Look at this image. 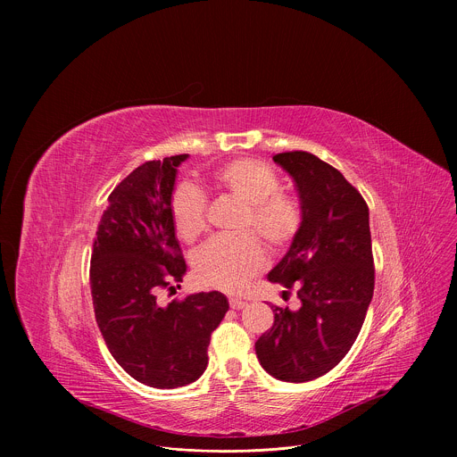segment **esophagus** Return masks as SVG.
Here are the masks:
<instances>
[{"label":"esophagus","instance_id":"esophagus-1","mask_svg":"<svg viewBox=\"0 0 457 457\" xmlns=\"http://www.w3.org/2000/svg\"><path fill=\"white\" fill-rule=\"evenodd\" d=\"M229 305H231V309H244L247 305V302L238 300V298H229Z\"/></svg>","mask_w":457,"mask_h":457}]
</instances>
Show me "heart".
Here are the masks:
<instances>
[{
	"label": "heart",
	"mask_w": 457,
	"mask_h": 457,
	"mask_svg": "<svg viewBox=\"0 0 457 457\" xmlns=\"http://www.w3.org/2000/svg\"><path fill=\"white\" fill-rule=\"evenodd\" d=\"M220 193L244 204L240 229H253L271 247L289 245L302 228V210L293 197L280 193L277 173L256 159H237L212 175ZM206 195L191 184L175 187L170 203L175 231L186 242L197 240L208 226ZM266 264V251L256 237H217L195 254V273L208 286L238 293Z\"/></svg>",
	"instance_id": "1"
}]
</instances>
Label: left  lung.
Segmentation results:
<instances>
[{"mask_svg": "<svg viewBox=\"0 0 457 457\" xmlns=\"http://www.w3.org/2000/svg\"><path fill=\"white\" fill-rule=\"evenodd\" d=\"M273 161L295 180L302 228L268 278L296 286L302 303L273 305V328L254 351L273 378L303 383L335 369L360 335L374 293L369 208L337 168L309 152Z\"/></svg>", "mask_w": 457, "mask_h": 457, "instance_id": "obj_1", "label": "left lung"}]
</instances>
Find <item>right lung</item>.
Wrapping results in <instances>:
<instances>
[{"label": "right lung", "instance_id": "add662e5", "mask_svg": "<svg viewBox=\"0 0 457 457\" xmlns=\"http://www.w3.org/2000/svg\"><path fill=\"white\" fill-rule=\"evenodd\" d=\"M186 159L148 161L113 187L90 262L96 320L110 354L134 379L155 388L203 376L212 333L229 309L219 291L157 300L186 273L170 212L177 168Z\"/></svg>", "mask_w": 457, "mask_h": 457}]
</instances>
